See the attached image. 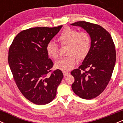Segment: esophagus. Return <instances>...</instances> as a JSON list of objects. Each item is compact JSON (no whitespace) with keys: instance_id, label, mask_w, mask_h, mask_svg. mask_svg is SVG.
Listing matches in <instances>:
<instances>
[{"instance_id":"1","label":"esophagus","mask_w":123,"mask_h":123,"mask_svg":"<svg viewBox=\"0 0 123 123\" xmlns=\"http://www.w3.org/2000/svg\"><path fill=\"white\" fill-rule=\"evenodd\" d=\"M63 76H64V77H66V76H68L69 74H70V73L68 72H63Z\"/></svg>"}]
</instances>
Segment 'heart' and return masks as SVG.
I'll use <instances>...</instances> for the list:
<instances>
[{
  "label": "heart",
  "mask_w": 123,
  "mask_h": 123,
  "mask_svg": "<svg viewBox=\"0 0 123 123\" xmlns=\"http://www.w3.org/2000/svg\"><path fill=\"white\" fill-rule=\"evenodd\" d=\"M58 41L61 45H67L68 57L61 58L55 63L56 68L63 72L72 70L77 62V57L84 59L90 49L91 39L86 32H79L69 27L62 31L58 37ZM46 52L52 58H58V47L57 44L50 41L46 46Z\"/></svg>",
  "instance_id": "obj_1"
}]
</instances>
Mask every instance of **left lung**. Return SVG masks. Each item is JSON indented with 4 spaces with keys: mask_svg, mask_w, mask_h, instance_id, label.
I'll use <instances>...</instances> for the list:
<instances>
[{
    "mask_svg": "<svg viewBox=\"0 0 123 123\" xmlns=\"http://www.w3.org/2000/svg\"><path fill=\"white\" fill-rule=\"evenodd\" d=\"M71 25L83 28L91 40L90 51L82 64L71 72L74 78L72 88L80 98L91 99L104 91L111 80L116 58L115 44L110 33L100 25L86 21Z\"/></svg>",
    "mask_w": 123,
    "mask_h": 123,
    "instance_id": "left-lung-1",
    "label": "left lung"
}]
</instances>
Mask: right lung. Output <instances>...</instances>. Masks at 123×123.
<instances>
[{
  "label": "right lung",
  "instance_id": "add662e5",
  "mask_svg": "<svg viewBox=\"0 0 123 123\" xmlns=\"http://www.w3.org/2000/svg\"><path fill=\"white\" fill-rule=\"evenodd\" d=\"M62 27H36L21 31L8 50V64L18 89L36 105L53 101L63 77L60 69L49 74L54 63L46 52L47 43Z\"/></svg>",
  "mask_w": 123,
  "mask_h": 123
}]
</instances>
